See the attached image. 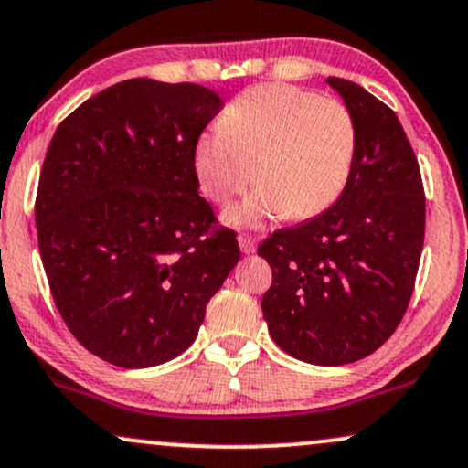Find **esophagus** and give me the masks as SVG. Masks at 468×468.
Returning <instances> with one entry per match:
<instances>
[{"label":"esophagus","instance_id":"esophagus-1","mask_svg":"<svg viewBox=\"0 0 468 468\" xmlns=\"http://www.w3.org/2000/svg\"><path fill=\"white\" fill-rule=\"evenodd\" d=\"M239 245H240V251H243V254H254L256 251V239H251L250 234H240Z\"/></svg>","mask_w":468,"mask_h":468}]
</instances>
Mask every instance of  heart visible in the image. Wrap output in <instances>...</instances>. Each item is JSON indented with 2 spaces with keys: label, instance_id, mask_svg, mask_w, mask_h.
Returning <instances> with one entry per match:
<instances>
[{
  "label": "heart",
  "instance_id": "obj_1",
  "mask_svg": "<svg viewBox=\"0 0 468 468\" xmlns=\"http://www.w3.org/2000/svg\"><path fill=\"white\" fill-rule=\"evenodd\" d=\"M355 122L344 102L291 85H258L234 98L221 124L199 135L192 166L199 188L228 206L234 225L280 217L302 221L326 210L346 186L355 157Z\"/></svg>",
  "mask_w": 468,
  "mask_h": 468
}]
</instances>
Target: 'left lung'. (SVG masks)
<instances>
[{"instance_id":"obj_1","label":"left lung","mask_w":468,"mask_h":468,"mask_svg":"<svg viewBox=\"0 0 468 468\" xmlns=\"http://www.w3.org/2000/svg\"><path fill=\"white\" fill-rule=\"evenodd\" d=\"M355 122V157L339 199L258 247L273 282L269 335L313 366L372 355L408 311L425 240V192L397 113L364 87L326 79Z\"/></svg>"}]
</instances>
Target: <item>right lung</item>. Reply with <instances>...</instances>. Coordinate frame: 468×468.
I'll return each instance as SVG.
<instances>
[{
    "mask_svg": "<svg viewBox=\"0 0 468 468\" xmlns=\"http://www.w3.org/2000/svg\"><path fill=\"white\" fill-rule=\"evenodd\" d=\"M221 109L207 87L131 79L82 102L49 142L35 206L43 269L71 335L109 364L184 353L239 262L192 166Z\"/></svg>",
    "mask_w": 468,
    "mask_h": 468,
    "instance_id": "1",
    "label": "right lung"
}]
</instances>
